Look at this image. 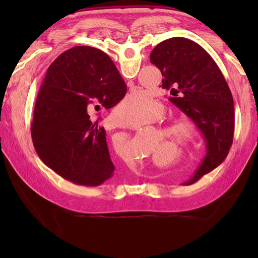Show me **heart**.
I'll return each mask as SVG.
<instances>
[{
    "mask_svg": "<svg viewBox=\"0 0 258 258\" xmlns=\"http://www.w3.org/2000/svg\"><path fill=\"white\" fill-rule=\"evenodd\" d=\"M116 116L125 125H138L151 116V120L160 118L164 113L161 103L154 102L149 93L142 90L131 92L116 107ZM162 134L180 151L194 149L199 141V132L193 120L178 116L161 130Z\"/></svg>",
    "mask_w": 258,
    "mask_h": 258,
    "instance_id": "obj_1",
    "label": "heart"
}]
</instances>
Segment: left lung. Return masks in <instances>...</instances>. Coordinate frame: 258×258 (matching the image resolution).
<instances>
[{"instance_id":"obj_1","label":"left lung","mask_w":258,"mask_h":258,"mask_svg":"<svg viewBox=\"0 0 258 258\" xmlns=\"http://www.w3.org/2000/svg\"><path fill=\"white\" fill-rule=\"evenodd\" d=\"M150 59L162 72L163 89L171 91L169 101L193 120L206 141V156L188 183L195 182L220 165L232 146L231 90L210 54L188 38L172 37L161 42Z\"/></svg>"}]
</instances>
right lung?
<instances>
[{
  "mask_svg": "<svg viewBox=\"0 0 258 258\" xmlns=\"http://www.w3.org/2000/svg\"><path fill=\"white\" fill-rule=\"evenodd\" d=\"M125 93V82L106 53L91 46L62 53L47 69L31 126L43 163L78 185L98 186L116 176L105 130L89 113L112 108Z\"/></svg>",
  "mask_w": 258,
  "mask_h": 258,
  "instance_id": "right-lung-1",
  "label": "right lung"
}]
</instances>
